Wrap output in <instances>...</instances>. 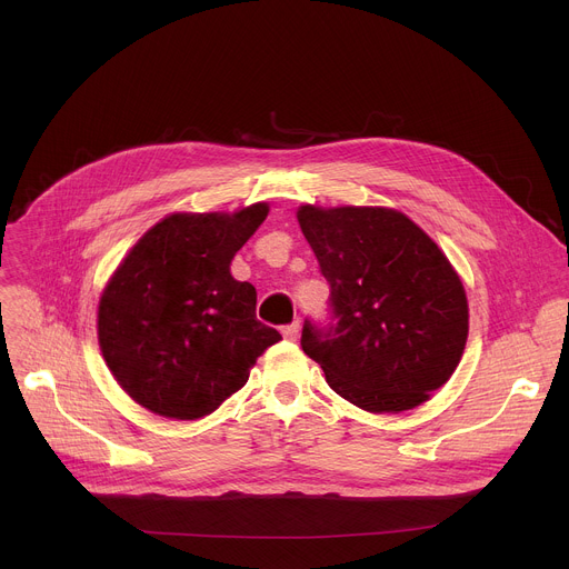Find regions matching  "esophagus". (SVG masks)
Masks as SVG:
<instances>
[{
	"label": "esophagus",
	"instance_id": "obj_1",
	"mask_svg": "<svg viewBox=\"0 0 569 569\" xmlns=\"http://www.w3.org/2000/svg\"><path fill=\"white\" fill-rule=\"evenodd\" d=\"M283 338L286 340H290V342H295L297 340V336H299V321H292V323H288V327H283Z\"/></svg>",
	"mask_w": 569,
	"mask_h": 569
}]
</instances>
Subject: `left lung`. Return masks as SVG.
<instances>
[{
	"mask_svg": "<svg viewBox=\"0 0 569 569\" xmlns=\"http://www.w3.org/2000/svg\"><path fill=\"white\" fill-rule=\"evenodd\" d=\"M297 220L331 286V321H303V353L367 412L426 402L457 369L468 338L466 292L446 254L385 207L303 204Z\"/></svg>",
	"mask_w": 569,
	"mask_h": 569,
	"instance_id": "left-lung-1",
	"label": "left lung"
}]
</instances>
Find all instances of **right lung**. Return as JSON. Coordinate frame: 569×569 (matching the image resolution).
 Wrapping results in <instances>:
<instances>
[{
  "instance_id": "obj_1",
  "label": "right lung",
  "mask_w": 569,
  "mask_h": 569,
  "mask_svg": "<svg viewBox=\"0 0 569 569\" xmlns=\"http://www.w3.org/2000/svg\"><path fill=\"white\" fill-rule=\"evenodd\" d=\"M173 213L150 227L99 301V345L121 389L152 415L196 421L250 378L281 340L257 319V288L231 277V259L268 216Z\"/></svg>"
}]
</instances>
